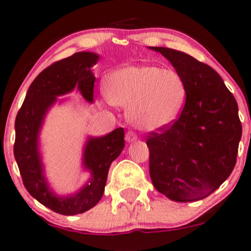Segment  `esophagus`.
Segmentation results:
<instances>
[{"label": "esophagus", "instance_id": "obj_1", "mask_svg": "<svg viewBox=\"0 0 251 251\" xmlns=\"http://www.w3.org/2000/svg\"><path fill=\"white\" fill-rule=\"evenodd\" d=\"M126 141H128V143H132V141L137 140L138 139V135L134 133L133 131H128L127 133H126Z\"/></svg>", "mask_w": 251, "mask_h": 251}]
</instances>
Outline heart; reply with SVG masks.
I'll return each mask as SVG.
<instances>
[{"label":"heart","mask_w":251,"mask_h":251,"mask_svg":"<svg viewBox=\"0 0 251 251\" xmlns=\"http://www.w3.org/2000/svg\"><path fill=\"white\" fill-rule=\"evenodd\" d=\"M186 84L174 70L156 65H132L113 72L105 96L127 107V117L141 131H158L175 122L186 101Z\"/></svg>","instance_id":"1"}]
</instances>
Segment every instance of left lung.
I'll return each mask as SVG.
<instances>
[{"label":"left lung","mask_w":251,"mask_h":251,"mask_svg":"<svg viewBox=\"0 0 251 251\" xmlns=\"http://www.w3.org/2000/svg\"><path fill=\"white\" fill-rule=\"evenodd\" d=\"M151 49L170 60L187 90L175 122L147 135L151 180L173 201L201 200L228 179L236 164L242 135L237 102L209 65L181 51Z\"/></svg>","instance_id":"obj_1"}]
</instances>
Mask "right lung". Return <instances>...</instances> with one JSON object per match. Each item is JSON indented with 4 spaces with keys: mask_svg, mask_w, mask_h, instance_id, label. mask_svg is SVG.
I'll use <instances>...</instances> for the list:
<instances>
[{
    "mask_svg": "<svg viewBox=\"0 0 251 251\" xmlns=\"http://www.w3.org/2000/svg\"><path fill=\"white\" fill-rule=\"evenodd\" d=\"M92 52H76L44 69L30 85L15 120L14 155L29 194L45 207L62 215H75L91 209L104 194L108 168L125 146L124 128H116L101 138H90L84 152V165L91 171L89 183L72 196L58 198L49 191L38 153V132L43 118L57 96L75 87L87 101H93L96 77L91 68L98 60Z\"/></svg>",
    "mask_w": 251,
    "mask_h": 251,
    "instance_id": "add662e5",
    "label": "right lung"
}]
</instances>
